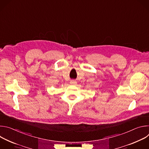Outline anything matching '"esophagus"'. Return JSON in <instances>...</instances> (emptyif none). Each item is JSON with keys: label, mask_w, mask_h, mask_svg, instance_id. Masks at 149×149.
Listing matches in <instances>:
<instances>
[{"label": "esophagus", "mask_w": 149, "mask_h": 149, "mask_svg": "<svg viewBox=\"0 0 149 149\" xmlns=\"http://www.w3.org/2000/svg\"><path fill=\"white\" fill-rule=\"evenodd\" d=\"M70 84H76V81H74V80H71V81H70Z\"/></svg>", "instance_id": "obj_1"}]
</instances>
